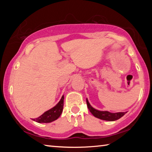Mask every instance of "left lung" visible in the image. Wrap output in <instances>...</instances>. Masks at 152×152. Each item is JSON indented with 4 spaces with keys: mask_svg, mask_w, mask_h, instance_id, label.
<instances>
[{
    "mask_svg": "<svg viewBox=\"0 0 152 152\" xmlns=\"http://www.w3.org/2000/svg\"><path fill=\"white\" fill-rule=\"evenodd\" d=\"M87 107L92 115L95 117L99 118L100 119L108 121H114L118 120L122 117L127 112H119V113H110L107 110H99L92 107L91 104L89 103L88 99H86Z\"/></svg>",
    "mask_w": 152,
    "mask_h": 152,
    "instance_id": "8db88e82",
    "label": "left lung"
}]
</instances>
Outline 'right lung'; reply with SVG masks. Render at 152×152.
I'll use <instances>...</instances> for the list:
<instances>
[{
    "label": "right lung",
    "instance_id": "obj_1",
    "mask_svg": "<svg viewBox=\"0 0 152 152\" xmlns=\"http://www.w3.org/2000/svg\"><path fill=\"white\" fill-rule=\"evenodd\" d=\"M64 99V96L63 95L61 98L60 101L58 102V103L55 107H53L50 110H47L43 115H41L40 117L36 118V119H33V120L40 123H48L58 119L63 111Z\"/></svg>",
    "mask_w": 152,
    "mask_h": 152
}]
</instances>
